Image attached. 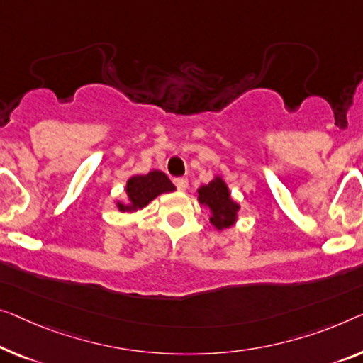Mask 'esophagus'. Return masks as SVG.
<instances>
[{
    "label": "esophagus",
    "mask_w": 363,
    "mask_h": 363,
    "mask_svg": "<svg viewBox=\"0 0 363 363\" xmlns=\"http://www.w3.org/2000/svg\"><path fill=\"white\" fill-rule=\"evenodd\" d=\"M174 186L177 187V191H186L189 187V181L186 177H177V179H174Z\"/></svg>",
    "instance_id": "1"
}]
</instances>
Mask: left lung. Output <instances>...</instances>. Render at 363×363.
I'll return each instance as SVG.
<instances>
[{
  "mask_svg": "<svg viewBox=\"0 0 363 363\" xmlns=\"http://www.w3.org/2000/svg\"><path fill=\"white\" fill-rule=\"evenodd\" d=\"M199 202L207 205L212 210L213 215L210 221L218 230L226 228V226L235 223L236 212L240 207L231 200L228 187H226V184L220 177H215L207 186H202L199 189Z\"/></svg>",
  "mask_w": 363,
  "mask_h": 363,
  "instance_id": "obj_1",
  "label": "left lung"
}]
</instances>
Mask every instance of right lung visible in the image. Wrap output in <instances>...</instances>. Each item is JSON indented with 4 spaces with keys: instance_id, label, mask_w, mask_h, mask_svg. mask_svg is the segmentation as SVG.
Returning a JSON list of instances; mask_svg holds the SVG:
<instances>
[{
    "instance_id": "1",
    "label": "right lung",
    "mask_w": 363,
    "mask_h": 363,
    "mask_svg": "<svg viewBox=\"0 0 363 363\" xmlns=\"http://www.w3.org/2000/svg\"><path fill=\"white\" fill-rule=\"evenodd\" d=\"M174 184L169 181L164 172L151 171L145 176H133L127 182V196L130 199V205L118 203L121 210H132V208H143L148 205L155 197L160 194L174 191Z\"/></svg>"
}]
</instances>
